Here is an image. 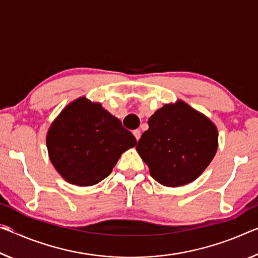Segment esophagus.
Masks as SVG:
<instances>
[{"mask_svg": "<svg viewBox=\"0 0 258 258\" xmlns=\"http://www.w3.org/2000/svg\"><path fill=\"white\" fill-rule=\"evenodd\" d=\"M133 136L136 137L137 141H138L139 139H140V137H141V132H140V130H134V131H133Z\"/></svg>", "mask_w": 258, "mask_h": 258, "instance_id": "1", "label": "esophagus"}]
</instances>
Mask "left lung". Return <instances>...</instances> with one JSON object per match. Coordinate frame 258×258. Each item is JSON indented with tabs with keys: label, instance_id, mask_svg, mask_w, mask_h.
<instances>
[{
	"label": "left lung",
	"instance_id": "left-lung-1",
	"mask_svg": "<svg viewBox=\"0 0 258 258\" xmlns=\"http://www.w3.org/2000/svg\"><path fill=\"white\" fill-rule=\"evenodd\" d=\"M148 125L137 151L162 185L178 187L194 181L215 157L217 127L181 100L155 111Z\"/></svg>",
	"mask_w": 258,
	"mask_h": 258
}]
</instances>
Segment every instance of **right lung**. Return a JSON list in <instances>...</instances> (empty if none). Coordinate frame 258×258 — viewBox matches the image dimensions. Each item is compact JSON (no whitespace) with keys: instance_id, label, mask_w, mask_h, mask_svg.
I'll use <instances>...</instances> for the list:
<instances>
[{"instance_id":"obj_1","label":"right lung","mask_w":258,"mask_h":258,"mask_svg":"<svg viewBox=\"0 0 258 258\" xmlns=\"http://www.w3.org/2000/svg\"><path fill=\"white\" fill-rule=\"evenodd\" d=\"M137 145L120 120L85 96L71 102L47 133L49 158L68 182L93 186L111 173L120 155Z\"/></svg>"}]
</instances>
